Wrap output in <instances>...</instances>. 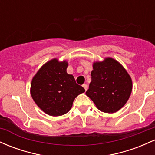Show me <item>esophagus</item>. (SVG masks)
<instances>
[{"instance_id":"34e87169","label":"esophagus","mask_w":155,"mask_h":155,"mask_svg":"<svg viewBox=\"0 0 155 155\" xmlns=\"http://www.w3.org/2000/svg\"><path fill=\"white\" fill-rule=\"evenodd\" d=\"M82 86H83V87L84 88V90H85V91H87V90L88 89V85L87 84H84Z\"/></svg>"}]
</instances>
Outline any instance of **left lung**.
<instances>
[{
  "mask_svg": "<svg viewBox=\"0 0 155 155\" xmlns=\"http://www.w3.org/2000/svg\"><path fill=\"white\" fill-rule=\"evenodd\" d=\"M132 89V79L124 68L115 59L106 58L93 64L86 95L101 112L113 113L124 106Z\"/></svg>",
  "mask_w": 155,
  "mask_h": 155,
  "instance_id": "left-lung-1",
  "label": "left lung"
}]
</instances>
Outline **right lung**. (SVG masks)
<instances>
[{"instance_id":"add662e5","label":"right lung","mask_w":155,"mask_h":155,"mask_svg":"<svg viewBox=\"0 0 155 155\" xmlns=\"http://www.w3.org/2000/svg\"><path fill=\"white\" fill-rule=\"evenodd\" d=\"M66 61L54 59L45 63L34 76L31 95L37 106L51 116H59L72 107L75 98L84 89L67 74Z\"/></svg>"}]
</instances>
